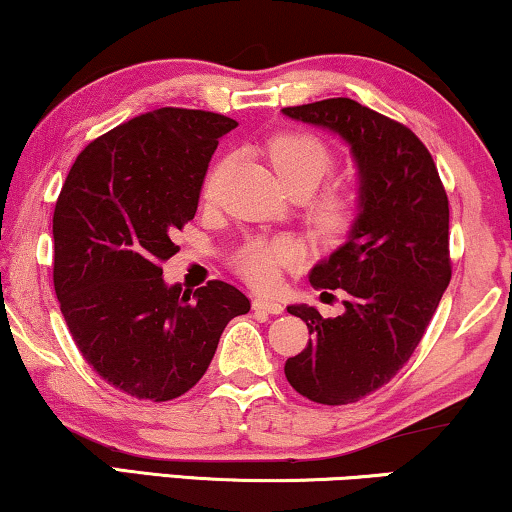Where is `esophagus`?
Returning a JSON list of instances; mask_svg holds the SVG:
<instances>
[{"label": "esophagus", "instance_id": "34e87169", "mask_svg": "<svg viewBox=\"0 0 512 512\" xmlns=\"http://www.w3.org/2000/svg\"><path fill=\"white\" fill-rule=\"evenodd\" d=\"M254 310L265 312V314H282L284 305L275 303V300H268V298H254Z\"/></svg>", "mask_w": 512, "mask_h": 512}]
</instances>
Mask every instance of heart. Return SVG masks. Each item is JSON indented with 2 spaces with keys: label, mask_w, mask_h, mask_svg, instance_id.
<instances>
[{
  "label": "heart",
  "mask_w": 512,
  "mask_h": 512,
  "mask_svg": "<svg viewBox=\"0 0 512 512\" xmlns=\"http://www.w3.org/2000/svg\"><path fill=\"white\" fill-rule=\"evenodd\" d=\"M268 156L279 172V177L289 191H314L321 184V179L328 172H333L335 153L324 139H319L312 132H284V135L272 137L268 142ZM235 163V156L221 158L207 174L205 195L207 202H212L219 195L221 181L226 179L230 167ZM359 212V193L349 184H331L310 202V219L321 233L338 235L352 226ZM300 261V247L291 237H254L247 244L237 249L233 258L235 270L254 284L256 289H275L284 268H291Z\"/></svg>",
  "instance_id": "1"
}]
</instances>
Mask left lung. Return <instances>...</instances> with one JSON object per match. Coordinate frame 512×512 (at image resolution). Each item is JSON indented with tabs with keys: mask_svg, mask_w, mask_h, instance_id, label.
I'll return each instance as SVG.
<instances>
[{
	"mask_svg": "<svg viewBox=\"0 0 512 512\" xmlns=\"http://www.w3.org/2000/svg\"><path fill=\"white\" fill-rule=\"evenodd\" d=\"M282 111L338 132L361 170L349 240L310 272L321 296L345 293V312L324 319L314 307H286L312 338L284 373L314 403H356L410 361L450 284V202L429 149L394 118L349 97Z\"/></svg>",
	"mask_w": 512,
	"mask_h": 512,
	"instance_id": "obj_1",
	"label": "left lung"
}]
</instances>
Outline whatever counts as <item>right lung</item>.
<instances>
[{
	"mask_svg": "<svg viewBox=\"0 0 512 512\" xmlns=\"http://www.w3.org/2000/svg\"><path fill=\"white\" fill-rule=\"evenodd\" d=\"M228 116L163 107L104 132L76 156L53 212V284L69 333L97 375L163 403L200 382L249 298L212 279L163 282L177 230L195 216Z\"/></svg>",
	"mask_w": 512,
	"mask_h": 512,
	"instance_id": "right-lung-1",
	"label": "right lung"
}]
</instances>
